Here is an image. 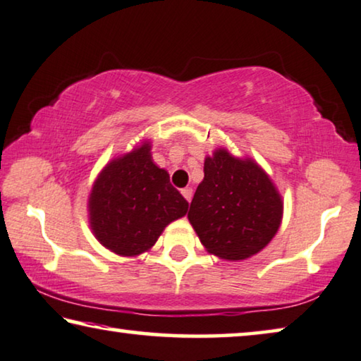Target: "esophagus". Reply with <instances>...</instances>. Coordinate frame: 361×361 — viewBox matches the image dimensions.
<instances>
[{
    "label": "esophagus",
    "instance_id": "1",
    "mask_svg": "<svg viewBox=\"0 0 361 361\" xmlns=\"http://www.w3.org/2000/svg\"><path fill=\"white\" fill-rule=\"evenodd\" d=\"M181 194H183V197H185L186 201L190 202L191 197H192V188H185V190H181Z\"/></svg>",
    "mask_w": 361,
    "mask_h": 361
}]
</instances>
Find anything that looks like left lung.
<instances>
[{"label": "left lung", "instance_id": "1", "mask_svg": "<svg viewBox=\"0 0 361 361\" xmlns=\"http://www.w3.org/2000/svg\"><path fill=\"white\" fill-rule=\"evenodd\" d=\"M188 219L207 252L244 260L265 247L283 220V199L252 159L219 147L205 157L204 180L194 192Z\"/></svg>", "mask_w": 361, "mask_h": 361}]
</instances>
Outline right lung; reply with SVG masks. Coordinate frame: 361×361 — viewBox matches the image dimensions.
<instances>
[{"instance_id": "add662e5", "label": "right lung", "mask_w": 361, "mask_h": 361, "mask_svg": "<svg viewBox=\"0 0 361 361\" xmlns=\"http://www.w3.org/2000/svg\"><path fill=\"white\" fill-rule=\"evenodd\" d=\"M90 226L111 252L135 257L149 250L165 226L186 215L188 201L152 162L151 142L112 159L88 199Z\"/></svg>"}]
</instances>
